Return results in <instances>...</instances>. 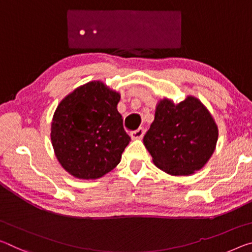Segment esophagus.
Here are the masks:
<instances>
[{"label":"esophagus","instance_id":"esophagus-1","mask_svg":"<svg viewBox=\"0 0 252 252\" xmlns=\"http://www.w3.org/2000/svg\"><path fill=\"white\" fill-rule=\"evenodd\" d=\"M145 132L146 130L143 129V127H139V129L132 131V132L130 133V135L133 140H140V139H142L143 135H145Z\"/></svg>","mask_w":252,"mask_h":252}]
</instances>
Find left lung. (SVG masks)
Returning a JSON list of instances; mask_svg holds the SVG:
<instances>
[{
    "mask_svg": "<svg viewBox=\"0 0 252 252\" xmlns=\"http://www.w3.org/2000/svg\"><path fill=\"white\" fill-rule=\"evenodd\" d=\"M219 129L197 97L157 103L155 120L143 143L159 169L171 176H189L202 169L217 147Z\"/></svg>",
    "mask_w": 252,
    "mask_h": 252,
    "instance_id": "obj_1",
    "label": "left lung"
}]
</instances>
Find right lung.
Here are the masks:
<instances>
[{"label": "right lung", "mask_w": 252, "mask_h": 252, "mask_svg": "<svg viewBox=\"0 0 252 252\" xmlns=\"http://www.w3.org/2000/svg\"><path fill=\"white\" fill-rule=\"evenodd\" d=\"M120 93L101 81L89 82L63 97L51 122L56 158L78 179H97L119 165L130 137L117 109Z\"/></svg>", "instance_id": "obj_1"}]
</instances>
